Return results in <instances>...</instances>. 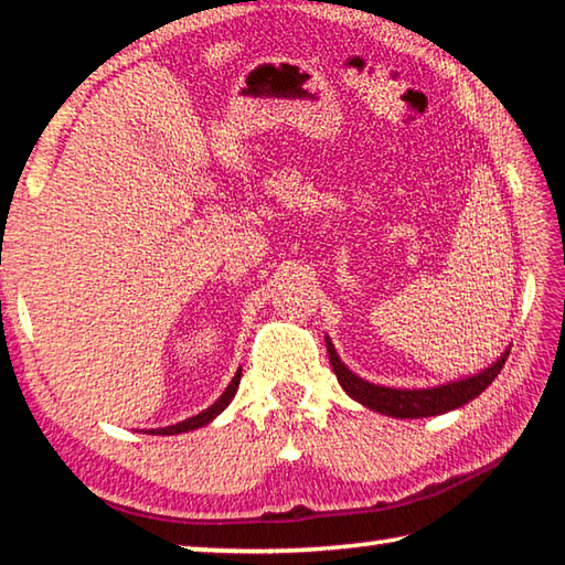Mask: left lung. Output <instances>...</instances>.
Here are the masks:
<instances>
[{
    "mask_svg": "<svg viewBox=\"0 0 565 565\" xmlns=\"http://www.w3.org/2000/svg\"><path fill=\"white\" fill-rule=\"evenodd\" d=\"M327 349H329L331 369H333V374H337L341 388L347 391L353 401H359L361 406L379 411V414L391 416V418L438 416V414H446V411H454L458 406L468 404V401L481 396L483 391L491 386V381L501 374L503 363L511 353V349H505L489 369L478 371V374H473V376L448 381V384H441V386L394 388V386L371 384V381L353 374L347 363L339 359V353H337V349H333L329 337H327Z\"/></svg>",
    "mask_w": 565,
    "mask_h": 565,
    "instance_id": "8db88e82",
    "label": "left lung"
}]
</instances>
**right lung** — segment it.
Segmentation results:
<instances>
[{
    "label": "right lung",
    "mask_w": 565,
    "mask_h": 565,
    "mask_svg": "<svg viewBox=\"0 0 565 565\" xmlns=\"http://www.w3.org/2000/svg\"><path fill=\"white\" fill-rule=\"evenodd\" d=\"M238 381H242V369L236 371L234 379H232V384H228V386L224 388V394L218 396L212 406L204 408L202 414L191 416V418H186V420H179V424H174V426L151 428V431H147V434H151V436H174V434H186V431H194V428H202V426H206V424H212V420H214L218 414H222V411H224L228 404H232V398H234L236 388H238Z\"/></svg>",
    "instance_id": "right-lung-1"
}]
</instances>
